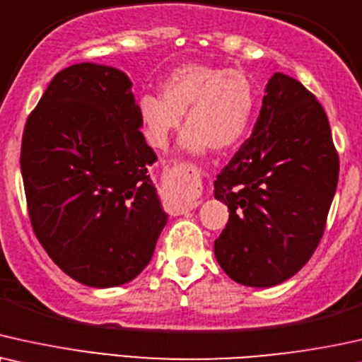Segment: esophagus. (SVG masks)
<instances>
[{
	"instance_id": "esophagus-1",
	"label": "esophagus",
	"mask_w": 362,
	"mask_h": 362,
	"mask_svg": "<svg viewBox=\"0 0 362 362\" xmlns=\"http://www.w3.org/2000/svg\"><path fill=\"white\" fill-rule=\"evenodd\" d=\"M167 177L170 178V182L177 189L182 190H194L199 187V172L195 170L194 167L189 165V163H177L175 167L167 170ZM200 205V200H189L185 204L187 209H195V206Z\"/></svg>"
}]
</instances>
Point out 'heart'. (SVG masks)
Here are the masks:
<instances>
[{
  "instance_id": "b5f03b06",
  "label": "heart",
  "mask_w": 362,
  "mask_h": 362,
  "mask_svg": "<svg viewBox=\"0 0 362 362\" xmlns=\"http://www.w3.org/2000/svg\"><path fill=\"white\" fill-rule=\"evenodd\" d=\"M162 95L144 94L139 114L153 147H165L185 114L187 131L180 146L192 153L228 151L242 141L252 119L255 93L240 69L187 62L168 72Z\"/></svg>"
}]
</instances>
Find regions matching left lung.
I'll list each match as a JSON object with an SVG mask.
<instances>
[{
  "label": "left lung",
  "instance_id": "left-lung-1",
  "mask_svg": "<svg viewBox=\"0 0 362 362\" xmlns=\"http://www.w3.org/2000/svg\"><path fill=\"white\" fill-rule=\"evenodd\" d=\"M253 127L216 175L228 205L215 257L233 281L268 288L308 263L325 233L339 157L322 105L300 81L274 72Z\"/></svg>",
  "mask_w": 362,
  "mask_h": 362
}]
</instances>
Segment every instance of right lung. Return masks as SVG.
Segmentation results:
<instances>
[{
    "label": "right lung",
    "mask_w": 362,
    "mask_h": 362,
    "mask_svg": "<svg viewBox=\"0 0 362 362\" xmlns=\"http://www.w3.org/2000/svg\"><path fill=\"white\" fill-rule=\"evenodd\" d=\"M122 71L93 62L52 77L26 120L21 173L36 238L72 279L131 281L151 262L167 214L147 167L157 160Z\"/></svg>",
    "instance_id": "1"
}]
</instances>
